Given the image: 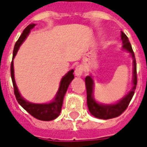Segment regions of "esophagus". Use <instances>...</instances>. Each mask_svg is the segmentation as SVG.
Instances as JSON below:
<instances>
[{
  "label": "esophagus",
  "mask_w": 147,
  "mask_h": 147,
  "mask_svg": "<svg viewBox=\"0 0 147 147\" xmlns=\"http://www.w3.org/2000/svg\"><path fill=\"white\" fill-rule=\"evenodd\" d=\"M83 73V67L82 65H77L75 69V75L77 77H80L82 76Z\"/></svg>",
  "instance_id": "1"
}]
</instances>
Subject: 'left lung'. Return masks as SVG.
I'll list each match as a JSON object with an SVG mask.
<instances>
[{
  "instance_id": "left-lung-1",
  "label": "left lung",
  "mask_w": 147,
  "mask_h": 147,
  "mask_svg": "<svg viewBox=\"0 0 147 147\" xmlns=\"http://www.w3.org/2000/svg\"><path fill=\"white\" fill-rule=\"evenodd\" d=\"M121 40L123 42V49H126L130 53L134 62V76H133V88L130 92H128L127 95L123 97L122 99L119 100L118 102L113 105H104V104H98L95 101L93 97V88H94V82L92 76H87L85 78V85L87 90V105L90 113L97 118L104 119H111L114 117L120 116L127 108L130 104V100L132 99L134 91L136 89L137 83V63L135 59L134 53L133 51L132 47L130 42H129L127 36L123 32H121Z\"/></svg>"
}]
</instances>
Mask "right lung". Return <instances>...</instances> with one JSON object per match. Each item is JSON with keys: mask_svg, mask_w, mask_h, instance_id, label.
<instances>
[{"mask_svg": "<svg viewBox=\"0 0 147 147\" xmlns=\"http://www.w3.org/2000/svg\"><path fill=\"white\" fill-rule=\"evenodd\" d=\"M34 26H35V24H30L29 26H26L24 32L22 33L21 36H20L17 42L15 43L13 52V59H14L15 55L17 54L20 45L23 43L24 40L29 35L30 30H32ZM13 71H13V62L12 60L11 65H10V76H11V79H12L15 97H16L17 102L21 105V107H24V109L26 110V111L28 112L30 114H31L33 117H35L38 120H40V121H49L56 118L61 112L62 103H63V98H64L65 94V92L68 89V87H69L70 82L73 80L74 70L69 71L62 78L57 94L55 95L54 100L49 104H33V103L29 102V101L25 100L20 95L17 85H16Z\"/></svg>", "mask_w": 147, "mask_h": 147, "instance_id": "1", "label": "right lung"}]
</instances>
